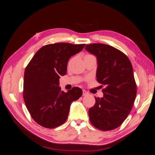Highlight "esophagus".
<instances>
[{"instance_id":"34e87169","label":"esophagus","mask_w":155,"mask_h":155,"mask_svg":"<svg viewBox=\"0 0 155 155\" xmlns=\"http://www.w3.org/2000/svg\"><path fill=\"white\" fill-rule=\"evenodd\" d=\"M88 94H89V93L87 92V91L83 90V96H87Z\"/></svg>"}]
</instances>
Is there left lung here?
I'll list each match as a JSON object with an SVG mask.
<instances>
[{"label": "left lung", "instance_id": "8db88e82", "mask_svg": "<svg viewBox=\"0 0 155 155\" xmlns=\"http://www.w3.org/2000/svg\"><path fill=\"white\" fill-rule=\"evenodd\" d=\"M85 49L97 57L96 80L105 86L103 98H95V104L89 109L90 120L99 130H114L127 118L136 98L132 64L124 53L111 46L91 44Z\"/></svg>", "mask_w": 155, "mask_h": 155}]
</instances>
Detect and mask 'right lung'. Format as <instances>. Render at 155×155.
<instances>
[{"label":"right lung","mask_w":155,"mask_h":155,"mask_svg":"<svg viewBox=\"0 0 155 155\" xmlns=\"http://www.w3.org/2000/svg\"><path fill=\"white\" fill-rule=\"evenodd\" d=\"M85 46L70 43L44 46L26 67L23 98L31 116L41 127L53 128L64 124L70 104L82 96L83 91L78 87L66 93L61 91L59 79L66 74L69 59Z\"/></svg>","instance_id":"1"}]
</instances>
